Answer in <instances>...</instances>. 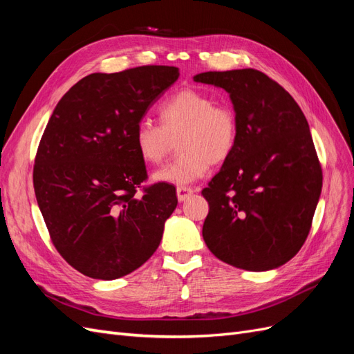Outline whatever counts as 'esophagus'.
<instances>
[{
    "label": "esophagus",
    "mask_w": 354,
    "mask_h": 354,
    "mask_svg": "<svg viewBox=\"0 0 354 354\" xmlns=\"http://www.w3.org/2000/svg\"><path fill=\"white\" fill-rule=\"evenodd\" d=\"M194 189L192 187H186V186H178L177 187V199L180 201V202H183V201H186L189 196H192L194 195Z\"/></svg>",
    "instance_id": "obj_1"
}]
</instances>
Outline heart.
Listing matches in <instances>:
<instances>
[{"instance_id":"obj_1","label":"heart","mask_w":354,"mask_h":354,"mask_svg":"<svg viewBox=\"0 0 354 354\" xmlns=\"http://www.w3.org/2000/svg\"><path fill=\"white\" fill-rule=\"evenodd\" d=\"M159 125L142 121L136 127L134 145L146 164L158 165L177 138L181 153L158 169L155 183L186 186L201 180L211 164L226 160L238 142V115L229 103H217L211 94L185 88L158 108Z\"/></svg>"}]
</instances>
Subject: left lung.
<instances>
[{"label": "left lung", "instance_id": "left-lung-1", "mask_svg": "<svg viewBox=\"0 0 354 354\" xmlns=\"http://www.w3.org/2000/svg\"><path fill=\"white\" fill-rule=\"evenodd\" d=\"M194 81L226 90L239 134L202 195L209 203L202 236L233 267L272 270L299 251L322 190L303 111L283 87L255 69L203 72Z\"/></svg>", "mask_w": 354, "mask_h": 354}]
</instances>
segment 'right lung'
Instances as JSON below:
<instances>
[{"label":"right lung","mask_w":354,"mask_h":354,"mask_svg":"<svg viewBox=\"0 0 354 354\" xmlns=\"http://www.w3.org/2000/svg\"><path fill=\"white\" fill-rule=\"evenodd\" d=\"M174 66L91 73L63 95L41 137L34 189L50 238L75 270L113 281L145 264L177 207L176 189L147 178L136 127L178 78Z\"/></svg>","instance_id":"right-lung-1"}]
</instances>
